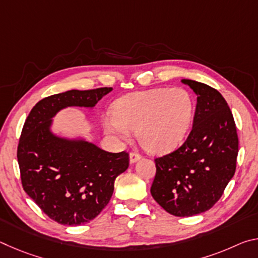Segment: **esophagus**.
Here are the masks:
<instances>
[{
    "instance_id": "esophagus-1",
    "label": "esophagus",
    "mask_w": 258,
    "mask_h": 258,
    "mask_svg": "<svg viewBox=\"0 0 258 258\" xmlns=\"http://www.w3.org/2000/svg\"><path fill=\"white\" fill-rule=\"evenodd\" d=\"M140 159H141V156H140L139 154H137V152H131V155H130V163L131 164H135Z\"/></svg>"
}]
</instances>
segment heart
I'll list each match as a JSON object with an SVG mask.
<instances>
[{"label": "heart", "instance_id": "obj_1", "mask_svg": "<svg viewBox=\"0 0 258 258\" xmlns=\"http://www.w3.org/2000/svg\"><path fill=\"white\" fill-rule=\"evenodd\" d=\"M195 115L192 95L182 87L155 89L120 98L113 115L102 118L104 132L117 141H128L132 131L145 149L169 151L184 140Z\"/></svg>", "mask_w": 258, "mask_h": 258}]
</instances>
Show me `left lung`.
Listing matches in <instances>:
<instances>
[{"label": "left lung", "instance_id": "8db88e82", "mask_svg": "<svg viewBox=\"0 0 258 258\" xmlns=\"http://www.w3.org/2000/svg\"><path fill=\"white\" fill-rule=\"evenodd\" d=\"M197 95L194 125L185 142L156 158L151 196L166 212L189 217L211 209L233 177L238 134L225 99L217 90L181 80Z\"/></svg>", "mask_w": 258, "mask_h": 258}]
</instances>
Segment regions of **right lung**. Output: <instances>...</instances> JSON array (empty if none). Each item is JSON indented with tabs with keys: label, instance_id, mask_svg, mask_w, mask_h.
Returning <instances> with one entry per match:
<instances>
[{
	"label": "right lung",
	"instance_id": "obj_1",
	"mask_svg": "<svg viewBox=\"0 0 258 258\" xmlns=\"http://www.w3.org/2000/svg\"><path fill=\"white\" fill-rule=\"evenodd\" d=\"M111 91L102 87L50 95L35 104L24 124L17 151L24 190L60 224L81 225L101 213L116 177L128 167V155L104 151L83 135H58L53 118L66 108L93 109Z\"/></svg>",
	"mask_w": 258,
	"mask_h": 258
}]
</instances>
